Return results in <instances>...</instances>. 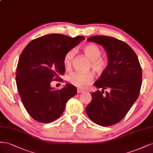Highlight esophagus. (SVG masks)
<instances>
[{
	"instance_id": "34e87169",
	"label": "esophagus",
	"mask_w": 153,
	"mask_h": 153,
	"mask_svg": "<svg viewBox=\"0 0 153 153\" xmlns=\"http://www.w3.org/2000/svg\"><path fill=\"white\" fill-rule=\"evenodd\" d=\"M77 94L82 93V92H84V90H82V89H79V88H78L77 90Z\"/></svg>"
}]
</instances>
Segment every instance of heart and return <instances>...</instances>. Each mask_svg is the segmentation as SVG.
I'll return each mask as SVG.
<instances>
[{
    "mask_svg": "<svg viewBox=\"0 0 153 153\" xmlns=\"http://www.w3.org/2000/svg\"><path fill=\"white\" fill-rule=\"evenodd\" d=\"M81 51L83 54L91 62V67L93 71L97 74H102L107 67V61L101 58L102 51L95 44L90 43L82 47ZM75 51L74 49L68 51L65 54L63 59V63L65 67H71L72 59L74 58ZM94 76L90 72L82 73L76 72L71 74L68 77V81L73 85L81 88L88 86L93 81Z\"/></svg>",
    "mask_w": 153,
    "mask_h": 153,
    "instance_id": "1",
    "label": "heart"
}]
</instances>
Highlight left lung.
I'll return each instance as SVG.
<instances>
[{"label":"left lung","instance_id":"obj_1","mask_svg":"<svg viewBox=\"0 0 153 153\" xmlns=\"http://www.w3.org/2000/svg\"><path fill=\"white\" fill-rule=\"evenodd\" d=\"M102 45L108 56L107 67L94 85L102 88L91 93L87 115L100 126L115 124L123 119L137 99L142 86V68L137 54L127 43L113 37L93 36L87 39ZM109 92L103 95V90Z\"/></svg>","mask_w":153,"mask_h":153}]
</instances>
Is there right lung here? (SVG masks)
<instances>
[{
	"label": "right lung",
	"instance_id": "right-lung-1",
	"mask_svg": "<svg viewBox=\"0 0 153 153\" xmlns=\"http://www.w3.org/2000/svg\"><path fill=\"white\" fill-rule=\"evenodd\" d=\"M85 37L71 38L61 34H49L29 42L22 52L16 68V86L26 110L33 119L49 123L59 118L77 88L66 84L56 90L51 82L65 71V54Z\"/></svg>",
	"mask_w": 153,
	"mask_h": 153
}]
</instances>
